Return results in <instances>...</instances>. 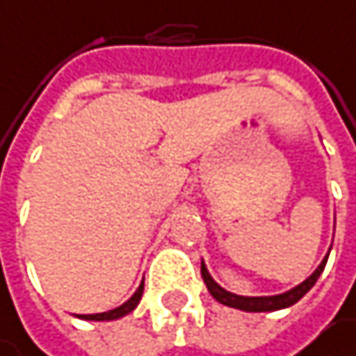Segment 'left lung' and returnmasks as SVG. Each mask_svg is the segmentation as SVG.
Instances as JSON below:
<instances>
[{
  "mask_svg": "<svg viewBox=\"0 0 356 356\" xmlns=\"http://www.w3.org/2000/svg\"><path fill=\"white\" fill-rule=\"evenodd\" d=\"M330 250H332V248H330ZM327 257H330V252L325 254V259L319 263V267H317L302 284L294 286L292 290H288V292H284V294H275V296H238V294H234V292L221 288V286L213 280V275L209 273L204 261H202V280H204V284H207L211 296H213L217 302L225 305V307L240 309V311H246V313H271V311H280V309H288V307L296 305V302L315 286V282H317L319 275L323 273L325 263H327Z\"/></svg>",
  "mask_w": 356,
  "mask_h": 356,
  "instance_id": "8db88e82",
  "label": "left lung"
}]
</instances>
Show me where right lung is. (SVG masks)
I'll use <instances>...</instances> for the list:
<instances>
[{
	"label": "right lung",
	"instance_id": "add662e5",
	"mask_svg": "<svg viewBox=\"0 0 356 356\" xmlns=\"http://www.w3.org/2000/svg\"><path fill=\"white\" fill-rule=\"evenodd\" d=\"M141 294H143V284L135 290V294L127 300V302H122L120 307H116V309H112V311H106V313H95V315H79L81 319H85V321H114V319H120V317H124V315H129L137 305H139V300H141Z\"/></svg>",
	"mask_w": 356,
	"mask_h": 356
}]
</instances>
